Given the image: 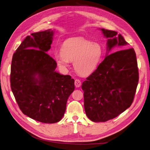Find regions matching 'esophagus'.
<instances>
[{
  "label": "esophagus",
  "mask_w": 150,
  "mask_h": 150,
  "mask_svg": "<svg viewBox=\"0 0 150 150\" xmlns=\"http://www.w3.org/2000/svg\"><path fill=\"white\" fill-rule=\"evenodd\" d=\"M74 84L76 88H79L81 86V81L79 79H76L74 81Z\"/></svg>",
  "instance_id": "esophagus-1"
}]
</instances>
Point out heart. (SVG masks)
Listing matches in <instances>:
<instances>
[{
  "instance_id": "1",
  "label": "heart",
  "mask_w": 150,
  "mask_h": 150,
  "mask_svg": "<svg viewBox=\"0 0 150 150\" xmlns=\"http://www.w3.org/2000/svg\"><path fill=\"white\" fill-rule=\"evenodd\" d=\"M103 56L102 45L84 38L66 40L62 44L61 52L54 54V59L62 69H66L70 61H74V70L81 76L93 73L101 63Z\"/></svg>"
}]
</instances>
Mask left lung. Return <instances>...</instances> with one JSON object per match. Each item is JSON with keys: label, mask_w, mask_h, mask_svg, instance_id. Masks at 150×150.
<instances>
[{"label": "left lung", "mask_w": 150, "mask_h": 150, "mask_svg": "<svg viewBox=\"0 0 150 150\" xmlns=\"http://www.w3.org/2000/svg\"><path fill=\"white\" fill-rule=\"evenodd\" d=\"M107 40L108 52L115 46L128 44L116 31L101 29ZM139 80L137 56L133 48L107 55L81 88L86 114L93 122L115 118L132 104Z\"/></svg>", "instance_id": "8db88e82"}]
</instances>
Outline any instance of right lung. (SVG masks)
<instances>
[{
    "mask_svg": "<svg viewBox=\"0 0 150 150\" xmlns=\"http://www.w3.org/2000/svg\"><path fill=\"white\" fill-rule=\"evenodd\" d=\"M53 30L27 36L13 54L11 87L20 110L30 118L55 123L64 116L67 99L74 90L69 75L56 71L57 63L47 52Z\"/></svg>",
    "mask_w": 150,
    "mask_h": 150,
    "instance_id": "add662e5",
    "label": "right lung"
}]
</instances>
